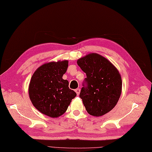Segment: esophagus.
I'll return each instance as SVG.
<instances>
[{
  "mask_svg": "<svg viewBox=\"0 0 152 152\" xmlns=\"http://www.w3.org/2000/svg\"><path fill=\"white\" fill-rule=\"evenodd\" d=\"M75 92H76V93L77 94V95L78 96L80 94V89L79 88H76V90H75Z\"/></svg>",
  "mask_w": 152,
  "mask_h": 152,
  "instance_id": "1",
  "label": "esophagus"
}]
</instances>
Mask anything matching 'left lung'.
Listing matches in <instances>:
<instances>
[{
    "mask_svg": "<svg viewBox=\"0 0 152 152\" xmlns=\"http://www.w3.org/2000/svg\"><path fill=\"white\" fill-rule=\"evenodd\" d=\"M77 64L87 75L80 94L86 110L96 117L108 113L116 105L121 94L122 80L118 70L97 53L80 58Z\"/></svg>",
    "mask_w": 152,
    "mask_h": 152,
    "instance_id": "obj_1",
    "label": "left lung"
}]
</instances>
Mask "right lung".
<instances>
[{
    "label": "right lung",
    "instance_id": "right-lung-1",
    "mask_svg": "<svg viewBox=\"0 0 152 152\" xmlns=\"http://www.w3.org/2000/svg\"><path fill=\"white\" fill-rule=\"evenodd\" d=\"M68 60L51 61L39 67L29 85V96L33 106L43 114L58 118L64 114L76 93L62 78L67 71Z\"/></svg>",
    "mask_w": 152,
    "mask_h": 152
}]
</instances>
